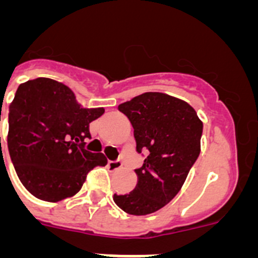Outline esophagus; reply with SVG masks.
Returning a JSON list of instances; mask_svg holds the SVG:
<instances>
[{"label":"esophagus","mask_w":258,"mask_h":258,"mask_svg":"<svg viewBox=\"0 0 258 258\" xmlns=\"http://www.w3.org/2000/svg\"><path fill=\"white\" fill-rule=\"evenodd\" d=\"M122 166V161L121 160H113V161H108V168L111 170H118Z\"/></svg>","instance_id":"esophagus-1"}]
</instances>
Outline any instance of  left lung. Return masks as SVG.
<instances>
[{
	"label": "left lung",
	"instance_id": "left-lung-1",
	"mask_svg": "<svg viewBox=\"0 0 258 258\" xmlns=\"http://www.w3.org/2000/svg\"><path fill=\"white\" fill-rule=\"evenodd\" d=\"M134 129L137 152H145L136 169L133 191L113 195L118 208L146 216L166 206L179 192L200 154L203 122L186 102L164 93H145L118 106Z\"/></svg>",
	"mask_w": 258,
	"mask_h": 258
}]
</instances>
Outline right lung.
Segmentation results:
<instances>
[{
	"mask_svg": "<svg viewBox=\"0 0 258 258\" xmlns=\"http://www.w3.org/2000/svg\"><path fill=\"white\" fill-rule=\"evenodd\" d=\"M103 113L102 107L84 108L55 80L38 77L19 85L9 108L8 147L20 182L33 197L51 203L74 197L93 168L106 165L103 154L85 150L92 138L89 124Z\"/></svg>",
	"mask_w": 258,
	"mask_h": 258,
	"instance_id": "right-lung-1",
	"label": "right lung"
}]
</instances>
